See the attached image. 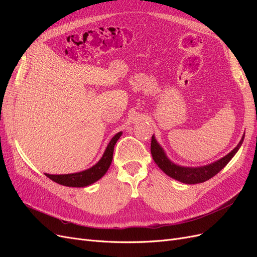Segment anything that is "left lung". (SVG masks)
Listing matches in <instances>:
<instances>
[{
	"mask_svg": "<svg viewBox=\"0 0 257 257\" xmlns=\"http://www.w3.org/2000/svg\"><path fill=\"white\" fill-rule=\"evenodd\" d=\"M243 138L244 135L241 138V141L239 142L237 147H235V149H232L228 154L225 155V157L211 163V164L204 166L189 167L176 164V163L168 159L165 150L163 149L162 146L158 143L154 135L152 136L151 139V154L154 162L157 163V165L167 176L185 184H196L205 182L209 180V179H211L213 176H215L217 173H220L221 170L228 164V162L234 158V155L238 152L239 148L243 143Z\"/></svg>",
	"mask_w": 257,
	"mask_h": 257,
	"instance_id": "obj_1",
	"label": "left lung"
}]
</instances>
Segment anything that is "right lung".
<instances>
[{"instance_id":"obj_1","label":"right lung","mask_w":257,"mask_h":257,"mask_svg":"<svg viewBox=\"0 0 257 257\" xmlns=\"http://www.w3.org/2000/svg\"><path fill=\"white\" fill-rule=\"evenodd\" d=\"M122 132L116 133L107 145L103 157L96 163L95 165L92 167L82 170L79 173L74 174H66V175H49L45 174L52 181L57 182L61 185L71 186V188H84V186L91 185L92 183L99 180L106 173L108 168H109L111 162H112V155L114 145L118 142V139L121 137Z\"/></svg>"}]
</instances>
